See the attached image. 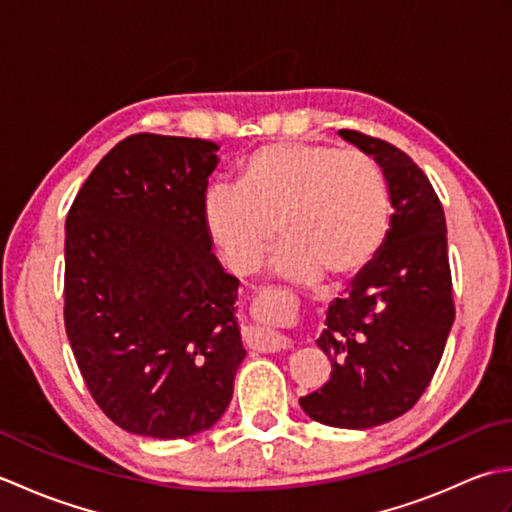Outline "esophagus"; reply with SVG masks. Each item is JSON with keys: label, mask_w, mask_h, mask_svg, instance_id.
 <instances>
[{"label": "esophagus", "mask_w": 512, "mask_h": 512, "mask_svg": "<svg viewBox=\"0 0 512 512\" xmlns=\"http://www.w3.org/2000/svg\"><path fill=\"white\" fill-rule=\"evenodd\" d=\"M257 343L262 345L266 352H281V350H290V347H292V339H288V336L275 334V332H259Z\"/></svg>", "instance_id": "34e87169"}]
</instances>
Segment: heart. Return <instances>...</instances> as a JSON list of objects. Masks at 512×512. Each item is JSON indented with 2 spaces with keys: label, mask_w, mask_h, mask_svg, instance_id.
<instances>
[{
  "label": "heart",
  "mask_w": 512,
  "mask_h": 512,
  "mask_svg": "<svg viewBox=\"0 0 512 512\" xmlns=\"http://www.w3.org/2000/svg\"><path fill=\"white\" fill-rule=\"evenodd\" d=\"M204 228L224 264L248 275L284 242L277 273L312 281L343 279L369 264L389 226V191L365 151L321 143L257 149L237 173V189L215 187L204 198Z\"/></svg>",
  "instance_id": "obj_1"
}]
</instances>
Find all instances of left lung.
I'll use <instances>...</instances> for the list:
<instances>
[{"instance_id":"1","label":"left lung","mask_w":512,"mask_h":512,"mask_svg":"<svg viewBox=\"0 0 512 512\" xmlns=\"http://www.w3.org/2000/svg\"><path fill=\"white\" fill-rule=\"evenodd\" d=\"M339 134L383 169L394 215L378 255L332 301L317 341L332 374L299 405L330 427L369 429L407 413L438 369L455 319L447 222L405 151L356 129Z\"/></svg>"}]
</instances>
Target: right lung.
Returning <instances> with one entry per match:
<instances>
[{
    "label": "right lung",
    "instance_id": "right-lung-1",
    "mask_svg": "<svg viewBox=\"0 0 512 512\" xmlns=\"http://www.w3.org/2000/svg\"><path fill=\"white\" fill-rule=\"evenodd\" d=\"M215 151L204 138L127 136L65 217V332L96 405L136 436L213 427L246 356L239 279L211 253L202 215Z\"/></svg>",
    "mask_w": 512,
    "mask_h": 512
}]
</instances>
